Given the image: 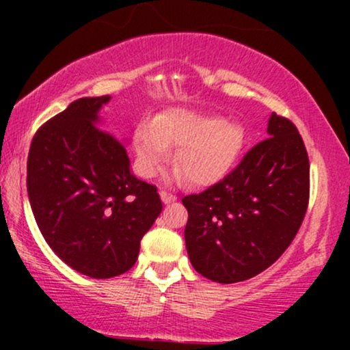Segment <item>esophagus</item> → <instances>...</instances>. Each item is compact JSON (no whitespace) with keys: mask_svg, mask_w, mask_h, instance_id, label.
<instances>
[{"mask_svg":"<svg viewBox=\"0 0 350 350\" xmlns=\"http://www.w3.org/2000/svg\"><path fill=\"white\" fill-rule=\"evenodd\" d=\"M159 196H161V200L164 204H171V202H174L176 199H178L174 194H171V192H167V191H161V192H159Z\"/></svg>","mask_w":350,"mask_h":350,"instance_id":"esophagus-1","label":"esophagus"}]
</instances>
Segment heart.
<instances>
[{
	"mask_svg": "<svg viewBox=\"0 0 350 350\" xmlns=\"http://www.w3.org/2000/svg\"><path fill=\"white\" fill-rule=\"evenodd\" d=\"M243 128L222 116L170 108L143 122L133 133L136 171L152 178L176 148L174 164L187 183L208 186L230 171L243 146Z\"/></svg>",
	"mask_w": 350,
	"mask_h": 350,
	"instance_id": "b5f03b06",
	"label": "heart"
}]
</instances>
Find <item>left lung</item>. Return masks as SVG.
<instances>
[{
    "instance_id": "obj_1",
    "label": "left lung",
    "mask_w": 350,
    "mask_h": 350,
    "mask_svg": "<svg viewBox=\"0 0 350 350\" xmlns=\"http://www.w3.org/2000/svg\"><path fill=\"white\" fill-rule=\"evenodd\" d=\"M270 138L245 154L220 183L183 199L184 239L196 271L217 283L253 278L298 234L309 199V161L288 118L270 115Z\"/></svg>"
}]
</instances>
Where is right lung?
Listing matches in <instances>:
<instances>
[{"instance_id": "1", "label": "right lung", "mask_w": 350, "mask_h": 350, "mask_svg": "<svg viewBox=\"0 0 350 350\" xmlns=\"http://www.w3.org/2000/svg\"><path fill=\"white\" fill-rule=\"evenodd\" d=\"M105 97L72 102L38 131L27 156V196L55 255L90 278L133 267L161 214L156 187L131 172L126 148L102 130Z\"/></svg>"}]
</instances>
